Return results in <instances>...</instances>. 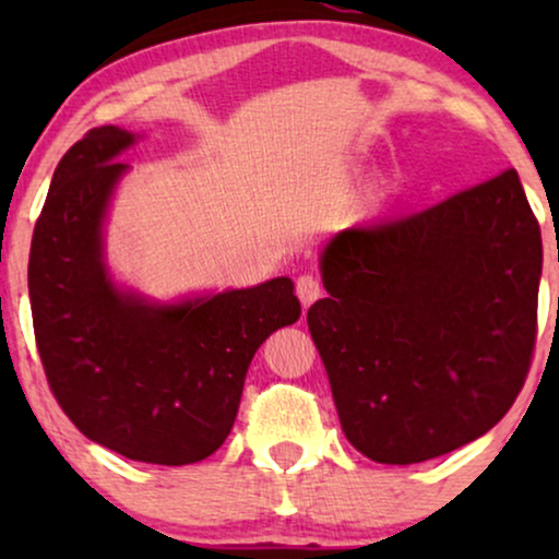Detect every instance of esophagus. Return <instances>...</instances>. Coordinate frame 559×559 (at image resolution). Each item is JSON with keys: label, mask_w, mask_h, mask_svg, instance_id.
Listing matches in <instances>:
<instances>
[{"label": "esophagus", "mask_w": 559, "mask_h": 559, "mask_svg": "<svg viewBox=\"0 0 559 559\" xmlns=\"http://www.w3.org/2000/svg\"><path fill=\"white\" fill-rule=\"evenodd\" d=\"M295 293L300 297L305 308H308V305H312L320 295H323V287H320L318 277H312V274H302V277H297L295 282Z\"/></svg>", "instance_id": "34e87169"}]
</instances>
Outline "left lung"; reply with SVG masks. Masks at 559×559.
Wrapping results in <instances>:
<instances>
[{
    "mask_svg": "<svg viewBox=\"0 0 559 559\" xmlns=\"http://www.w3.org/2000/svg\"><path fill=\"white\" fill-rule=\"evenodd\" d=\"M308 310L343 432L409 465L480 438L522 392L537 341L542 234L516 170L320 254Z\"/></svg>",
    "mask_w": 559,
    "mask_h": 559,
    "instance_id": "obj_1",
    "label": "left lung"
}]
</instances>
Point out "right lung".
I'll return each instance as SVG.
<instances>
[{
  "label": "right lung",
  "mask_w": 559,
  "mask_h": 559,
  "mask_svg": "<svg viewBox=\"0 0 559 559\" xmlns=\"http://www.w3.org/2000/svg\"><path fill=\"white\" fill-rule=\"evenodd\" d=\"M136 134L96 127L60 159L35 224L27 287L60 409L88 440L155 465L224 445L257 348L300 318L289 277L155 302L114 285L104 221Z\"/></svg>",
  "instance_id": "1"
}]
</instances>
